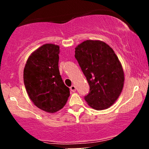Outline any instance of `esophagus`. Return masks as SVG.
Returning <instances> with one entry per match:
<instances>
[{"label": "esophagus", "instance_id": "obj_1", "mask_svg": "<svg viewBox=\"0 0 149 149\" xmlns=\"http://www.w3.org/2000/svg\"><path fill=\"white\" fill-rule=\"evenodd\" d=\"M70 89H71V92H76V86H75V85H72V86L70 88Z\"/></svg>", "mask_w": 149, "mask_h": 149}]
</instances>
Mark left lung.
Segmentation results:
<instances>
[{
    "label": "left lung",
    "mask_w": 149,
    "mask_h": 149,
    "mask_svg": "<svg viewBox=\"0 0 149 149\" xmlns=\"http://www.w3.org/2000/svg\"><path fill=\"white\" fill-rule=\"evenodd\" d=\"M78 61L90 85L85 97L95 110H104L116 102L123 88L125 75L122 64L113 49L99 40H87L75 48Z\"/></svg>",
    "instance_id": "obj_1"
}]
</instances>
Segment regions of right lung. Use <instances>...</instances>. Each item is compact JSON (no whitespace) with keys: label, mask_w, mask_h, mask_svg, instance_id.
Wrapping results in <instances>:
<instances>
[{"label":"right lung","mask_w":149,"mask_h":149,"mask_svg":"<svg viewBox=\"0 0 149 149\" xmlns=\"http://www.w3.org/2000/svg\"><path fill=\"white\" fill-rule=\"evenodd\" d=\"M59 45L44 44L31 54L24 69V83L30 100L49 113L62 109L70 96L59 73Z\"/></svg>","instance_id":"1"}]
</instances>
